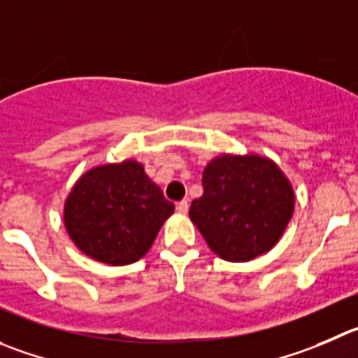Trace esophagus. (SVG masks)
Returning <instances> with one entry per match:
<instances>
[{
    "instance_id": "esophagus-1",
    "label": "esophagus",
    "mask_w": 358,
    "mask_h": 358,
    "mask_svg": "<svg viewBox=\"0 0 358 358\" xmlns=\"http://www.w3.org/2000/svg\"><path fill=\"white\" fill-rule=\"evenodd\" d=\"M189 209V202L188 200H181V202H177V213H181V214H186L188 213Z\"/></svg>"
}]
</instances>
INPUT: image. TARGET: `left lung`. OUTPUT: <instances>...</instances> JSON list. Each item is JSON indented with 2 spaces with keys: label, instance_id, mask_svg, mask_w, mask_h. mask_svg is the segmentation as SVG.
I'll list each match as a JSON object with an SVG mask.
<instances>
[{
  "label": "left lung",
  "instance_id": "1",
  "mask_svg": "<svg viewBox=\"0 0 358 358\" xmlns=\"http://www.w3.org/2000/svg\"><path fill=\"white\" fill-rule=\"evenodd\" d=\"M202 185L189 217L223 260L250 262L267 253L294 214L290 181L264 156H217L203 169Z\"/></svg>",
  "mask_w": 358,
  "mask_h": 358
}]
</instances>
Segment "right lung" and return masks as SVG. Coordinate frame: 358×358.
Wrapping results in <instances>:
<instances>
[{
	"mask_svg": "<svg viewBox=\"0 0 358 358\" xmlns=\"http://www.w3.org/2000/svg\"><path fill=\"white\" fill-rule=\"evenodd\" d=\"M173 203L145 176L142 163L94 166L75 182L64 202V227L84 255L108 265L141 260Z\"/></svg>",
	"mask_w": 358,
	"mask_h": 358,
	"instance_id": "add662e5",
	"label": "right lung"
}]
</instances>
